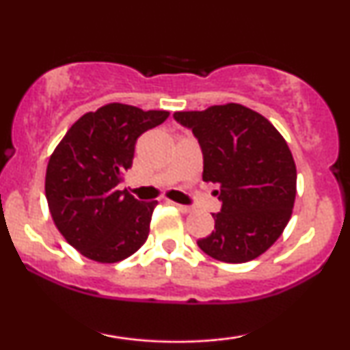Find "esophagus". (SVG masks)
<instances>
[{
    "mask_svg": "<svg viewBox=\"0 0 350 350\" xmlns=\"http://www.w3.org/2000/svg\"><path fill=\"white\" fill-rule=\"evenodd\" d=\"M171 204L174 207H178L183 214H191V212L194 211V207H191V206H183V204H176V202H171Z\"/></svg>",
    "mask_w": 350,
    "mask_h": 350,
    "instance_id": "34e87169",
    "label": "esophagus"
}]
</instances>
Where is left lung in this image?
Instances as JSON below:
<instances>
[{"label": "left lung", "instance_id": "8db88e82", "mask_svg": "<svg viewBox=\"0 0 350 350\" xmlns=\"http://www.w3.org/2000/svg\"><path fill=\"white\" fill-rule=\"evenodd\" d=\"M191 128L204 156L202 179L215 191L222 208L212 214V234L199 248L226 263L255 260L271 247L291 219L296 198V164L280 131L239 103L202 111H176Z\"/></svg>", "mask_w": 350, "mask_h": 350}]
</instances>
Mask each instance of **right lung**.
<instances>
[{"label": "right lung", "instance_id": "right-lung-1", "mask_svg": "<svg viewBox=\"0 0 350 350\" xmlns=\"http://www.w3.org/2000/svg\"><path fill=\"white\" fill-rule=\"evenodd\" d=\"M167 116L108 103L80 116L51 154L46 199L52 220L87 258L122 262L146 242L158 202H142L118 184L133 164L136 139Z\"/></svg>", "mask_w": 350, "mask_h": 350}]
</instances>
